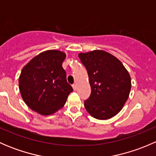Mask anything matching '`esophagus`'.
I'll list each match as a JSON object with an SVG mask.
<instances>
[{
	"label": "esophagus",
	"instance_id": "34e87169",
	"mask_svg": "<svg viewBox=\"0 0 156 156\" xmlns=\"http://www.w3.org/2000/svg\"><path fill=\"white\" fill-rule=\"evenodd\" d=\"M72 87H73V90H77V86H76V84H73V85H72Z\"/></svg>",
	"mask_w": 156,
	"mask_h": 156
}]
</instances>
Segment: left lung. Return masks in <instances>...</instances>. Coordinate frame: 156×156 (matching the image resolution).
I'll use <instances>...</instances> for the list:
<instances>
[{
	"label": "left lung",
	"mask_w": 156,
	"mask_h": 156,
	"mask_svg": "<svg viewBox=\"0 0 156 156\" xmlns=\"http://www.w3.org/2000/svg\"><path fill=\"white\" fill-rule=\"evenodd\" d=\"M89 77L91 94L84 107L92 117L111 119L123 108L128 99L131 79L119 59L108 52L95 50L78 54Z\"/></svg>",
	"instance_id": "1"
}]
</instances>
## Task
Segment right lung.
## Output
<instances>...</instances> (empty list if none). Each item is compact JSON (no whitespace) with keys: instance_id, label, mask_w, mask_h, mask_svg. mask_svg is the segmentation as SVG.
<instances>
[{"instance_id":"right-lung-1","label":"right lung","mask_w":156,"mask_h":156,"mask_svg":"<svg viewBox=\"0 0 156 156\" xmlns=\"http://www.w3.org/2000/svg\"><path fill=\"white\" fill-rule=\"evenodd\" d=\"M64 52L49 50L39 53L23 67L19 78L23 100L33 111L50 115L63 107L72 87L62 66Z\"/></svg>"}]
</instances>
